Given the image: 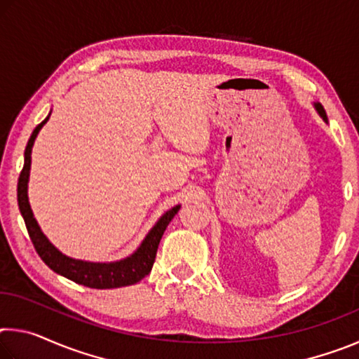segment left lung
<instances>
[{
    "label": "left lung",
    "mask_w": 359,
    "mask_h": 359,
    "mask_svg": "<svg viewBox=\"0 0 359 359\" xmlns=\"http://www.w3.org/2000/svg\"><path fill=\"white\" fill-rule=\"evenodd\" d=\"M313 106H315V109H317V112L320 114V117H321V118H323L325 121H327V117H326V112H325V109H323V106H321V104H320V102H315V104H313Z\"/></svg>",
    "instance_id": "1"
}]
</instances>
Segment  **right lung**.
Returning <instances> with one entry per match:
<instances>
[{"instance_id": "add662e5", "label": "right lung", "mask_w": 359, "mask_h": 359, "mask_svg": "<svg viewBox=\"0 0 359 359\" xmlns=\"http://www.w3.org/2000/svg\"><path fill=\"white\" fill-rule=\"evenodd\" d=\"M48 117H50V114L47 115L46 120H42L41 123L36 126L32 136H29V141L25 149V163H23V169L19 177V185H17V201H19V209L23 220H25L29 239H32L36 252H38L41 259L44 261L52 271H55L57 274L66 278H69L72 282L83 285V287L106 290L128 287V285L137 283L151 271L161 236L168 228L169 222H171L174 215L179 212L180 205H175V208L169 209L166 214L161 215L160 220L155 223V226L149 231L147 236H145L142 244L139 245L137 250L130 255V257L120 261H114V263H90V261L66 257V255L60 252L55 245H52L50 241H48L44 233H42L28 203V177L29 166H32V149L36 136H38L42 126L47 123Z\"/></svg>"}]
</instances>
